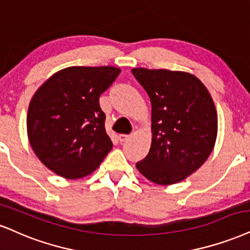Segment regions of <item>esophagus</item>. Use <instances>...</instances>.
Instances as JSON below:
<instances>
[{
	"mask_svg": "<svg viewBox=\"0 0 250 250\" xmlns=\"http://www.w3.org/2000/svg\"><path fill=\"white\" fill-rule=\"evenodd\" d=\"M128 138H130V135H128V134H119L118 135V139H119L120 143H124V141L127 140Z\"/></svg>",
	"mask_w": 250,
	"mask_h": 250,
	"instance_id": "esophagus-1",
	"label": "esophagus"
}]
</instances>
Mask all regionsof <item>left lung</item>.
<instances>
[{"instance_id": "left-lung-1", "label": "left lung", "mask_w": 250, "mask_h": 250, "mask_svg": "<svg viewBox=\"0 0 250 250\" xmlns=\"http://www.w3.org/2000/svg\"><path fill=\"white\" fill-rule=\"evenodd\" d=\"M152 104V144L135 165L160 186L186 180L208 160L218 133L213 100L202 81L181 70L133 68Z\"/></svg>"}]
</instances>
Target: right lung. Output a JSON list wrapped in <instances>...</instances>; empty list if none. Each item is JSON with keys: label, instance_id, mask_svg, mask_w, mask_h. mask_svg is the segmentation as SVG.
<instances>
[{"label": "right lung", "instance_id": "1", "mask_svg": "<svg viewBox=\"0 0 250 250\" xmlns=\"http://www.w3.org/2000/svg\"><path fill=\"white\" fill-rule=\"evenodd\" d=\"M119 73L112 66L67 67L31 98L27 138L37 158L54 174L67 180L88 176L112 148L100 96Z\"/></svg>", "mask_w": 250, "mask_h": 250}]
</instances>
